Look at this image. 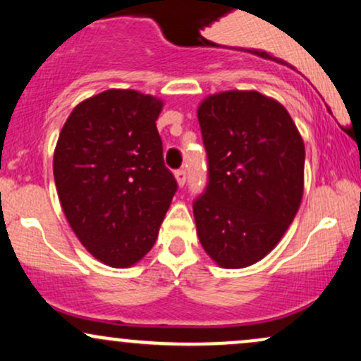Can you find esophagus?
Returning a JSON list of instances; mask_svg holds the SVG:
<instances>
[{"instance_id":"esophagus-1","label":"esophagus","mask_w":361,"mask_h":361,"mask_svg":"<svg viewBox=\"0 0 361 361\" xmlns=\"http://www.w3.org/2000/svg\"><path fill=\"white\" fill-rule=\"evenodd\" d=\"M175 178H176V183L178 186H185V181H186V173L183 169H178L175 173Z\"/></svg>"}]
</instances>
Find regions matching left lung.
Listing matches in <instances>:
<instances>
[{"instance_id":"left-lung-1","label":"left lung","mask_w":361,"mask_h":361,"mask_svg":"<svg viewBox=\"0 0 361 361\" xmlns=\"http://www.w3.org/2000/svg\"><path fill=\"white\" fill-rule=\"evenodd\" d=\"M197 115L209 156V185L193 204L198 239L221 268L251 267L299 212L304 140L287 109L255 90L209 94Z\"/></svg>"}]
</instances>
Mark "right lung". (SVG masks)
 Here are the masks:
<instances>
[{"instance_id": "1", "label": "right lung", "mask_w": 361, "mask_h": 361, "mask_svg": "<svg viewBox=\"0 0 361 361\" xmlns=\"http://www.w3.org/2000/svg\"><path fill=\"white\" fill-rule=\"evenodd\" d=\"M163 106L137 90L102 91L74 106L54 149L62 212L86 251L111 268L151 251L176 192L156 128Z\"/></svg>"}]
</instances>
